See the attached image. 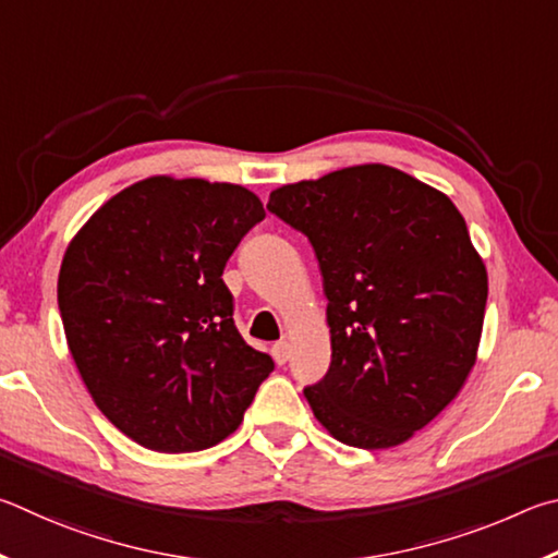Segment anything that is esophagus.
<instances>
[{
  "label": "esophagus",
  "instance_id": "esophagus-1",
  "mask_svg": "<svg viewBox=\"0 0 558 558\" xmlns=\"http://www.w3.org/2000/svg\"><path fill=\"white\" fill-rule=\"evenodd\" d=\"M271 355L277 357L279 363H284V360H287V350H284V345H281V343H274V348H271Z\"/></svg>",
  "mask_w": 558,
  "mask_h": 558
}]
</instances>
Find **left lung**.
Returning a JSON list of instances; mask_svg holds the SVG:
<instances>
[{
    "label": "left lung",
    "mask_w": 558,
    "mask_h": 558,
    "mask_svg": "<svg viewBox=\"0 0 558 558\" xmlns=\"http://www.w3.org/2000/svg\"><path fill=\"white\" fill-rule=\"evenodd\" d=\"M262 218L242 185L154 175L97 208L68 244L58 274L68 350L95 407L149 451L218 446L274 369L234 328L222 281Z\"/></svg>",
    "instance_id": "8db88e82"
}]
</instances>
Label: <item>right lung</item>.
I'll use <instances>...</instances> for the list:
<instances>
[{
  "label": "right lung",
  "mask_w": 558,
  "mask_h": 558,
  "mask_svg": "<svg viewBox=\"0 0 558 558\" xmlns=\"http://www.w3.org/2000/svg\"><path fill=\"white\" fill-rule=\"evenodd\" d=\"M267 208L308 238L330 367L304 397L336 441L407 444L461 395L483 336L487 271L446 193L385 163L281 185Z\"/></svg>",
  "instance_id": "add662e5"
}]
</instances>
